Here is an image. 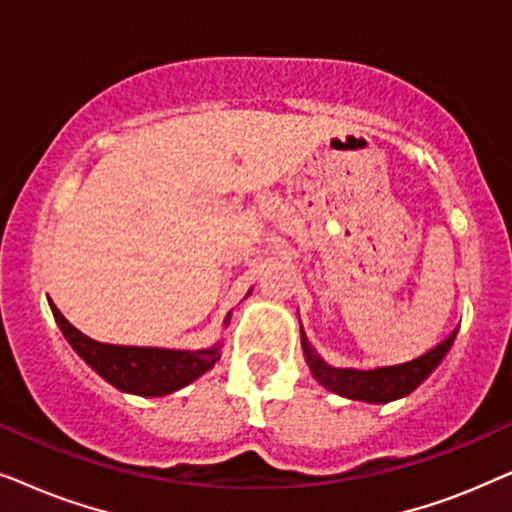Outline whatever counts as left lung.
<instances>
[{"label":"left lung","instance_id":"8db88e82","mask_svg":"<svg viewBox=\"0 0 512 512\" xmlns=\"http://www.w3.org/2000/svg\"><path fill=\"white\" fill-rule=\"evenodd\" d=\"M454 335H457V331H454L450 338L440 342V345L412 361L396 363V366L356 370L328 366V363L317 354V349L307 342L303 326H300V342H303L307 366H310L312 375L317 377V382L324 384V387L328 391H333V394L366 403H389L396 401V398L408 396L410 391H415L419 384L438 368V363L445 359V354L450 352Z\"/></svg>","mask_w":512,"mask_h":512}]
</instances>
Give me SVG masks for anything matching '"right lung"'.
<instances>
[{
	"mask_svg": "<svg viewBox=\"0 0 512 512\" xmlns=\"http://www.w3.org/2000/svg\"><path fill=\"white\" fill-rule=\"evenodd\" d=\"M53 317L58 321L62 335H65L74 352L104 377L116 389L128 391L137 396H165L172 394L202 373H207L216 361L221 359V345L209 349H160V347H128V345H109V342H97L74 328L62 317V312L51 300ZM230 314L226 317L228 324Z\"/></svg>",
	"mask_w": 512,
	"mask_h": 512,
	"instance_id": "add662e5",
	"label": "right lung"
}]
</instances>
